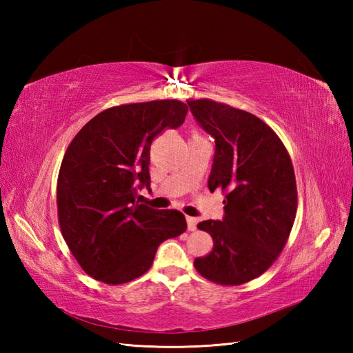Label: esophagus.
Instances as JSON below:
<instances>
[{
  "instance_id": "34e87169",
  "label": "esophagus",
  "mask_w": 353,
  "mask_h": 353,
  "mask_svg": "<svg viewBox=\"0 0 353 353\" xmlns=\"http://www.w3.org/2000/svg\"><path fill=\"white\" fill-rule=\"evenodd\" d=\"M186 223H188V230L194 232L197 229V220L194 216H186Z\"/></svg>"
}]
</instances>
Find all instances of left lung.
I'll list each match as a JSON object with an SVG mask.
<instances>
[{"label": "left lung", "mask_w": 353, "mask_h": 353, "mask_svg": "<svg viewBox=\"0 0 353 353\" xmlns=\"http://www.w3.org/2000/svg\"><path fill=\"white\" fill-rule=\"evenodd\" d=\"M188 106L215 141L209 191H228L223 220L199 223L212 236L214 249L194 265L215 283L249 282L287 243L297 209L294 168L279 137L258 117L212 100Z\"/></svg>", "instance_id": "1"}]
</instances>
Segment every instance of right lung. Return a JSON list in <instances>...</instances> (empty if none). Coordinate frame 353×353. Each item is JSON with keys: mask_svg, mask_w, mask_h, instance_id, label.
Masks as SVG:
<instances>
[{"mask_svg": "<svg viewBox=\"0 0 353 353\" xmlns=\"http://www.w3.org/2000/svg\"><path fill=\"white\" fill-rule=\"evenodd\" d=\"M177 100L124 104L83 125L63 156L57 179L61 230L80 267L104 283H125L152 267L157 247L186 230L176 209L137 201L150 190V147L163 129L182 125Z\"/></svg>", "mask_w": 353, "mask_h": 353, "instance_id": "obj_1", "label": "right lung"}]
</instances>
